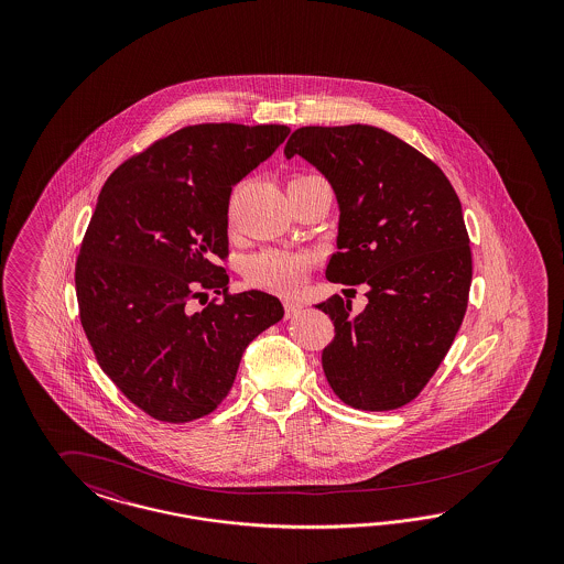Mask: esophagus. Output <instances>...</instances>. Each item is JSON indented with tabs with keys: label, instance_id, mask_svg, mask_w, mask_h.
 <instances>
[{
	"label": "esophagus",
	"instance_id": "esophagus-1",
	"mask_svg": "<svg viewBox=\"0 0 564 564\" xmlns=\"http://www.w3.org/2000/svg\"><path fill=\"white\" fill-rule=\"evenodd\" d=\"M283 306H285V316H288V318L295 316V314L302 310V304H300V302H295V300H285V302H283Z\"/></svg>",
	"mask_w": 564,
	"mask_h": 564
}]
</instances>
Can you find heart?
<instances>
[{
    "instance_id": "b5f03b06",
    "label": "heart",
    "mask_w": 564,
    "mask_h": 564,
    "mask_svg": "<svg viewBox=\"0 0 564 564\" xmlns=\"http://www.w3.org/2000/svg\"><path fill=\"white\" fill-rule=\"evenodd\" d=\"M310 175H295L300 182ZM318 254L314 250H290V248H264L246 260L243 276L250 288L290 295L302 288L307 271L316 264Z\"/></svg>"
}]
</instances>
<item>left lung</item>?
Instances as JSON below:
<instances>
[{"label": "left lung", "mask_w": 564, "mask_h": 564, "mask_svg": "<svg viewBox=\"0 0 564 564\" xmlns=\"http://www.w3.org/2000/svg\"><path fill=\"white\" fill-rule=\"evenodd\" d=\"M337 194L339 236L326 279L368 285L354 314L341 295L318 310L335 339L323 351L333 393L349 408L408 405L443 364L467 310L471 248L462 203L443 170L375 126H306L285 144Z\"/></svg>", "instance_id": "8db88e82"}]
</instances>
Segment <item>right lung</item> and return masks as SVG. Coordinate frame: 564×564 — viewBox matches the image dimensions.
I'll use <instances>...</instances> for the list:
<instances>
[{"label": "right lung", "instance_id": "right-lung-1", "mask_svg": "<svg viewBox=\"0 0 564 564\" xmlns=\"http://www.w3.org/2000/svg\"><path fill=\"white\" fill-rule=\"evenodd\" d=\"M288 134L276 123L186 126L102 186L74 271L80 325L102 372L159 422L217 410L246 347L285 314L264 291L231 293L219 262L234 184Z\"/></svg>", "mask_w": 564, "mask_h": 564}]
</instances>
